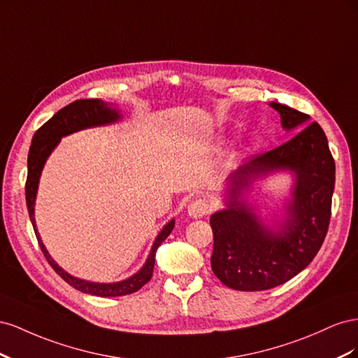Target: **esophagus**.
Instances as JSON below:
<instances>
[{"mask_svg":"<svg viewBox=\"0 0 358 358\" xmlns=\"http://www.w3.org/2000/svg\"><path fill=\"white\" fill-rule=\"evenodd\" d=\"M187 211L193 219H201L210 213V203L206 199H195L190 202Z\"/></svg>","mask_w":358,"mask_h":358,"instance_id":"obj_1","label":"esophagus"}]
</instances>
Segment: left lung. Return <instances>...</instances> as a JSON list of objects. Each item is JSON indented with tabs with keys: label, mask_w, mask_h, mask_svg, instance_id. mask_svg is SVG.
Returning a JSON list of instances; mask_svg holds the SVG:
<instances>
[{
	"label": "left lung",
	"mask_w": 358,
	"mask_h": 358,
	"mask_svg": "<svg viewBox=\"0 0 358 358\" xmlns=\"http://www.w3.org/2000/svg\"><path fill=\"white\" fill-rule=\"evenodd\" d=\"M270 106L280 114L285 129L299 134L244 162L231 177L228 208L210 219L213 273L237 291H265L291 280L316 257L331 217L336 166L324 130L316 121L309 124L304 112L274 101ZM285 167L296 172L298 181L290 219L274 234L238 196L255 175Z\"/></svg>",
	"instance_id": "left-lung-1"
}]
</instances>
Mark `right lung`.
I'll return each mask as SVG.
<instances>
[{
  "label": "right lung",
  "instance_id": "1",
  "mask_svg": "<svg viewBox=\"0 0 358 358\" xmlns=\"http://www.w3.org/2000/svg\"><path fill=\"white\" fill-rule=\"evenodd\" d=\"M118 118H120L118 112L115 109H110L103 100L100 99L75 100L71 101L70 105L64 106L63 109H59L52 118L48 120L45 124L36 131L31 141V147H29V152H28V176L25 182V199H27L28 214L33 223L38 246L42 249L50 267L55 270V273L61 279L66 280L70 287H73L75 289L85 294L97 295V297H120V295L134 294L144 287L145 283L150 282V279L152 278V270H155L156 250L160 244L166 240V237L173 229V220H171L166 227L162 229L155 244H152V249L145 265L135 275H131V278L117 283H93V282L80 280L73 278V275H70L63 268L58 267L55 261L49 257V253L45 249L43 243L40 240V236L36 229L34 201L37 195L40 173H42L45 162L50 155V151L57 147L61 138L73 134V131H78L80 129L109 124V122H114Z\"/></svg>",
  "mask_w": 358,
  "mask_h": 358
}]
</instances>
